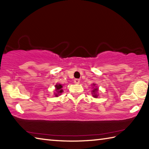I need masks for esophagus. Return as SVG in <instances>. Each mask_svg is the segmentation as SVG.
<instances>
[{"label":"esophagus","instance_id":"1","mask_svg":"<svg viewBox=\"0 0 149 149\" xmlns=\"http://www.w3.org/2000/svg\"><path fill=\"white\" fill-rule=\"evenodd\" d=\"M80 83V80L79 79H74V84H79Z\"/></svg>","mask_w":149,"mask_h":149}]
</instances>
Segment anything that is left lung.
Masks as SVG:
<instances>
[{"mask_svg":"<svg viewBox=\"0 0 149 149\" xmlns=\"http://www.w3.org/2000/svg\"><path fill=\"white\" fill-rule=\"evenodd\" d=\"M93 87H92L93 88V90L91 91V93H92V95L93 97L94 98H97L98 97V96H99V95H98V91H99V88H98L97 86H96V84H93Z\"/></svg>","mask_w":149,"mask_h":149,"instance_id":"1","label":"left lung"}]
</instances>
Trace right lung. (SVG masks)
<instances>
[{
  "mask_svg": "<svg viewBox=\"0 0 149 149\" xmlns=\"http://www.w3.org/2000/svg\"><path fill=\"white\" fill-rule=\"evenodd\" d=\"M62 92H63L62 85L60 84H56L55 85V92H54L55 97H58L59 95H61V93Z\"/></svg>",
  "mask_w": 149,
  "mask_h": 149,
  "instance_id": "1",
  "label": "right lung"
}]
</instances>
